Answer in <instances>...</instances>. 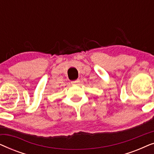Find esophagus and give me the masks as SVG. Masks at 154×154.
<instances>
[{
    "instance_id": "34e87169",
    "label": "esophagus",
    "mask_w": 154,
    "mask_h": 154,
    "mask_svg": "<svg viewBox=\"0 0 154 154\" xmlns=\"http://www.w3.org/2000/svg\"><path fill=\"white\" fill-rule=\"evenodd\" d=\"M79 82H80V80L77 79V80H75V81H71V84H76L78 83H79Z\"/></svg>"
}]
</instances>
